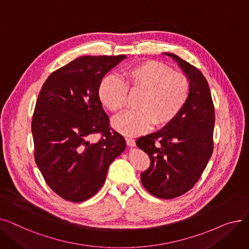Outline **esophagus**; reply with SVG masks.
Segmentation results:
<instances>
[{"label":"esophagus","instance_id":"obj_1","mask_svg":"<svg viewBox=\"0 0 249 249\" xmlns=\"http://www.w3.org/2000/svg\"><path fill=\"white\" fill-rule=\"evenodd\" d=\"M126 143H127V145L130 147H134L136 145L135 140L132 138H126Z\"/></svg>","mask_w":249,"mask_h":249}]
</instances>
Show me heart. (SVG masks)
I'll list each match as a JSON object with an SVG mask.
<instances>
[{
    "label": "heart",
    "mask_w": 249,
    "mask_h": 249,
    "mask_svg": "<svg viewBox=\"0 0 249 249\" xmlns=\"http://www.w3.org/2000/svg\"><path fill=\"white\" fill-rule=\"evenodd\" d=\"M123 82L114 75L105 76L98 95L109 111L117 113L127 105L128 94L140 91L137 111L126 112L112 121L113 128L127 136L144 133L153 124L162 127L172 123L187 105L191 84L189 78L174 72L167 65L146 60L123 71Z\"/></svg>",
    "instance_id": "1"
}]
</instances>
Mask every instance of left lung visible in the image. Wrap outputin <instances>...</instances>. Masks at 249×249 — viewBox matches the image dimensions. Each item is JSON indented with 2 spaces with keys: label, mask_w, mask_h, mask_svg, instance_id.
Listing matches in <instances>:
<instances>
[{
  "label": "left lung",
  "mask_w": 249,
  "mask_h": 249,
  "mask_svg": "<svg viewBox=\"0 0 249 249\" xmlns=\"http://www.w3.org/2000/svg\"><path fill=\"white\" fill-rule=\"evenodd\" d=\"M163 54L172 57L189 78L190 98L172 123L139 137L136 145L150 159V166L141 174L142 185L155 197L174 199L196 185L211 158L215 111L203 73L174 53Z\"/></svg>",
  "instance_id": "obj_1"
}]
</instances>
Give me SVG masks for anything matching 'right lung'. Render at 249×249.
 <instances>
[{"label": "right lung", "instance_id": "obj_1", "mask_svg": "<svg viewBox=\"0 0 249 249\" xmlns=\"http://www.w3.org/2000/svg\"><path fill=\"white\" fill-rule=\"evenodd\" d=\"M126 55L81 56L52 72L39 93L32 118L35 161L50 189L73 203L101 189L110 164L126 148L109 128L98 89ZM102 133L91 143L90 136Z\"/></svg>", "mask_w": 249, "mask_h": 249}]
</instances>
